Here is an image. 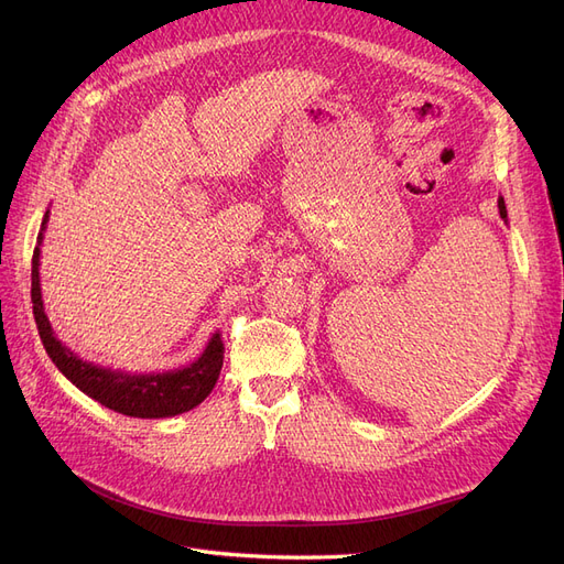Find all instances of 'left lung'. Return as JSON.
Returning <instances> with one entry per match:
<instances>
[{"label": "left lung", "mask_w": 564, "mask_h": 564, "mask_svg": "<svg viewBox=\"0 0 564 564\" xmlns=\"http://www.w3.org/2000/svg\"><path fill=\"white\" fill-rule=\"evenodd\" d=\"M499 214H501V218H503L506 224H508V212H506V202H503V197H499Z\"/></svg>", "instance_id": "1"}]
</instances>
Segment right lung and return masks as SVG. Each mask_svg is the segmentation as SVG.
<instances>
[{
    "label": "right lung",
    "instance_id": "add662e5",
    "mask_svg": "<svg viewBox=\"0 0 564 564\" xmlns=\"http://www.w3.org/2000/svg\"><path fill=\"white\" fill-rule=\"evenodd\" d=\"M48 212L44 214L42 230L37 235V247L32 253V313L40 329L42 344L51 357V362L58 367L63 377L75 383L84 395L112 409L117 414L133 419H166L191 412L197 404L207 400L214 390L220 367H224V338L220 332L212 334L207 348L202 350L195 362L172 369V371H150V373H129L122 369L100 367L82 360L65 344L56 338L51 322L44 313L42 284H40V247L44 240Z\"/></svg>",
    "mask_w": 564,
    "mask_h": 564
}]
</instances>
